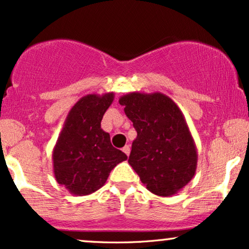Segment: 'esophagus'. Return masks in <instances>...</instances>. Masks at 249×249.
<instances>
[{
    "instance_id": "1",
    "label": "esophagus",
    "mask_w": 249,
    "mask_h": 249,
    "mask_svg": "<svg viewBox=\"0 0 249 249\" xmlns=\"http://www.w3.org/2000/svg\"><path fill=\"white\" fill-rule=\"evenodd\" d=\"M123 151L125 152V154H126L127 156H130V152H131V148H130V145H125L124 148H123Z\"/></svg>"
}]
</instances>
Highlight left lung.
Segmentation results:
<instances>
[{"instance_id": "1", "label": "left lung", "mask_w": 249, "mask_h": 249, "mask_svg": "<svg viewBox=\"0 0 249 249\" xmlns=\"http://www.w3.org/2000/svg\"><path fill=\"white\" fill-rule=\"evenodd\" d=\"M119 105L138 133L128 163L149 191L173 196L195 177L198 160L181 109L160 92H131L119 98Z\"/></svg>"}]
</instances>
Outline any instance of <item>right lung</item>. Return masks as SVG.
I'll list each match as a JSON object with an SVG mask.
<instances>
[{"label": "right lung", "instance_id": "obj_1", "mask_svg": "<svg viewBox=\"0 0 249 249\" xmlns=\"http://www.w3.org/2000/svg\"><path fill=\"white\" fill-rule=\"evenodd\" d=\"M114 98V92H109L79 99L68 112L53 148L55 180L75 196L99 190L112 168L127 159L112 147L110 135L101 128L102 117Z\"/></svg>", "mask_w": 249, "mask_h": 249}]
</instances>
